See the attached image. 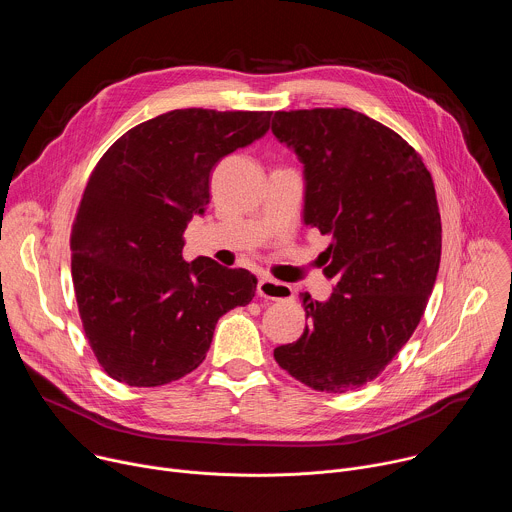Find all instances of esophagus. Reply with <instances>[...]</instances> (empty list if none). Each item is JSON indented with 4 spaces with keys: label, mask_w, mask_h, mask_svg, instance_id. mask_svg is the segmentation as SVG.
I'll use <instances>...</instances> for the list:
<instances>
[{
    "label": "esophagus",
    "mask_w": 512,
    "mask_h": 512,
    "mask_svg": "<svg viewBox=\"0 0 512 512\" xmlns=\"http://www.w3.org/2000/svg\"><path fill=\"white\" fill-rule=\"evenodd\" d=\"M257 296L265 298V300H291L294 298V289H291L287 283L275 281L271 277H259L257 281Z\"/></svg>",
    "instance_id": "34e87169"
}]
</instances>
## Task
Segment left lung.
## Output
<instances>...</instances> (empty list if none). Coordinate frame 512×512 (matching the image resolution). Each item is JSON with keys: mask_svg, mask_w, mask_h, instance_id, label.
<instances>
[{"mask_svg": "<svg viewBox=\"0 0 512 512\" xmlns=\"http://www.w3.org/2000/svg\"><path fill=\"white\" fill-rule=\"evenodd\" d=\"M273 135L304 164V223L330 235L326 302L302 294L304 334L279 367L326 393L377 379L415 332L440 269L431 174L393 129L352 109L277 111Z\"/></svg>", "mask_w": 512, "mask_h": 512, "instance_id": "left-lung-1", "label": "left lung"}]
</instances>
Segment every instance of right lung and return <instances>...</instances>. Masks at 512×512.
<instances>
[{
  "label": "right lung",
  "mask_w": 512,
  "mask_h": 512,
  "mask_svg": "<svg viewBox=\"0 0 512 512\" xmlns=\"http://www.w3.org/2000/svg\"><path fill=\"white\" fill-rule=\"evenodd\" d=\"M269 111L174 109L121 135L93 170L75 227L72 283L89 344L129 387L182 379L257 277L184 261V231L210 200V172L269 131Z\"/></svg>",
  "instance_id": "add662e5"
}]
</instances>
